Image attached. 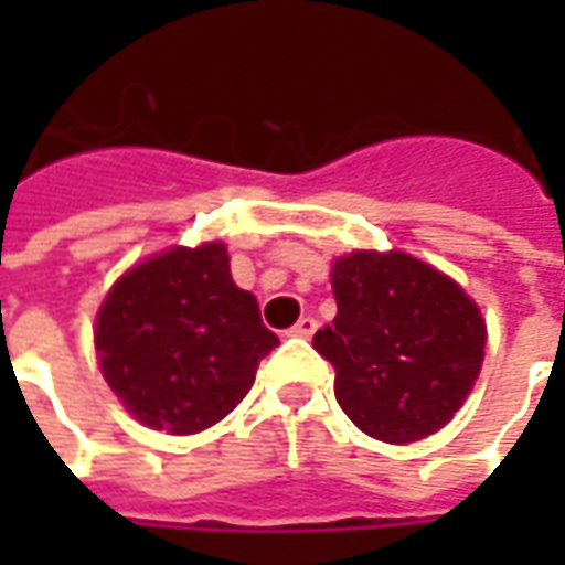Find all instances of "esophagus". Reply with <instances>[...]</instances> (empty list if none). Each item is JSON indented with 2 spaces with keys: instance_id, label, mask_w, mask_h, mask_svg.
Returning a JSON list of instances; mask_svg holds the SVG:
<instances>
[{
  "instance_id": "1",
  "label": "esophagus",
  "mask_w": 565,
  "mask_h": 565,
  "mask_svg": "<svg viewBox=\"0 0 565 565\" xmlns=\"http://www.w3.org/2000/svg\"><path fill=\"white\" fill-rule=\"evenodd\" d=\"M292 337H301V339H311L317 333V320L315 317H301L298 323H295L292 330H289Z\"/></svg>"
}]
</instances>
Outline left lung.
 <instances>
[{"label":"left lung","instance_id":"left-lung-1","mask_svg":"<svg viewBox=\"0 0 565 565\" xmlns=\"http://www.w3.org/2000/svg\"><path fill=\"white\" fill-rule=\"evenodd\" d=\"M337 317L315 349L337 371V402L383 444L440 430L481 374L488 327L459 282L405 250H352L333 264Z\"/></svg>","mask_w":565,"mask_h":565}]
</instances>
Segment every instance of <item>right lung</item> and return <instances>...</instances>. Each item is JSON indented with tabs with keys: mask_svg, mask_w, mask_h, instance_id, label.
I'll list each match as a JSON object with an SVG mask.
<instances>
[{
	"mask_svg": "<svg viewBox=\"0 0 565 565\" xmlns=\"http://www.w3.org/2000/svg\"><path fill=\"white\" fill-rule=\"evenodd\" d=\"M99 371L147 427L198 434L245 399L279 345L257 298L232 282L226 245L172 248L109 289L97 315Z\"/></svg>",
	"mask_w": 565,
	"mask_h": 565,
	"instance_id": "obj_1",
	"label": "right lung"
}]
</instances>
